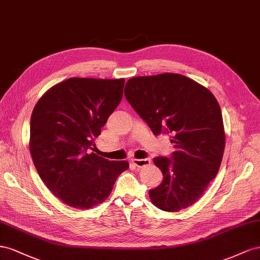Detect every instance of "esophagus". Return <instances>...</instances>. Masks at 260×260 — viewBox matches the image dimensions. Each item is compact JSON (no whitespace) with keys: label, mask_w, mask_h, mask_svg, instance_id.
Returning <instances> with one entry per match:
<instances>
[{"label":"esophagus","mask_w":260,"mask_h":260,"mask_svg":"<svg viewBox=\"0 0 260 260\" xmlns=\"http://www.w3.org/2000/svg\"><path fill=\"white\" fill-rule=\"evenodd\" d=\"M132 162H133V165H134L135 167L143 168L145 166L150 165V159H147V158L146 159H133Z\"/></svg>","instance_id":"1"}]
</instances>
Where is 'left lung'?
I'll use <instances>...</instances> for the list:
<instances>
[{"instance_id":"1","label":"left lung","mask_w":260,"mask_h":260,"mask_svg":"<svg viewBox=\"0 0 260 260\" xmlns=\"http://www.w3.org/2000/svg\"><path fill=\"white\" fill-rule=\"evenodd\" d=\"M125 98L155 136L169 135L175 151L153 158L163 174L149 190L152 204L165 211L194 205L216 177L225 135L221 109L206 87L181 74L131 78Z\"/></svg>"}]
</instances>
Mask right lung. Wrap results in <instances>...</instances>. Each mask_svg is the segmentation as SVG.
<instances>
[{
	"label": "right lung",
	"instance_id": "obj_1",
	"mask_svg": "<svg viewBox=\"0 0 260 260\" xmlns=\"http://www.w3.org/2000/svg\"><path fill=\"white\" fill-rule=\"evenodd\" d=\"M125 79L69 78L44 93L32 111L30 148L46 186L74 208L105 202L127 161L90 152L109 116L120 105Z\"/></svg>",
	"mask_w": 260,
	"mask_h": 260
}]
</instances>
